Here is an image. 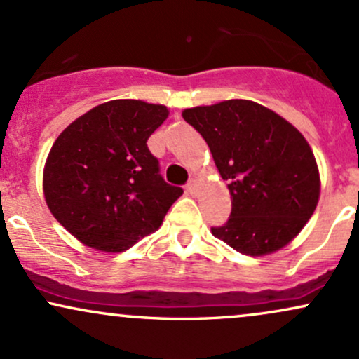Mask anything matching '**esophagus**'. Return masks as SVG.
I'll use <instances>...</instances> for the list:
<instances>
[{"label": "esophagus", "instance_id": "34e87169", "mask_svg": "<svg viewBox=\"0 0 359 359\" xmlns=\"http://www.w3.org/2000/svg\"><path fill=\"white\" fill-rule=\"evenodd\" d=\"M196 187H197V182H196V180H191V182H189L187 185H185V189H187V192H191V194L196 192Z\"/></svg>", "mask_w": 359, "mask_h": 359}]
</instances>
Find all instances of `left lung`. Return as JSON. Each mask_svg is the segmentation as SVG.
Returning <instances> with one entry per match:
<instances>
[{
    "label": "left lung",
    "mask_w": 359,
    "mask_h": 359,
    "mask_svg": "<svg viewBox=\"0 0 359 359\" xmlns=\"http://www.w3.org/2000/svg\"><path fill=\"white\" fill-rule=\"evenodd\" d=\"M182 116L203 135L228 180L231 216L211 228L214 236L248 257L287 246L311 219L320 196L319 168L304 135L248 100L187 108Z\"/></svg>",
    "instance_id": "left-lung-1"
}]
</instances>
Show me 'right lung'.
I'll list each match as a JSON object with an SVG mask.
<instances>
[{
    "label": "right lung",
    "instance_id": "add662e5",
    "mask_svg": "<svg viewBox=\"0 0 359 359\" xmlns=\"http://www.w3.org/2000/svg\"><path fill=\"white\" fill-rule=\"evenodd\" d=\"M168 118L163 104L113 100L65 128L48 151L43 196L82 245L119 253L156 231L182 189L158 174L147 140Z\"/></svg>",
    "mask_w": 359,
    "mask_h": 359
}]
</instances>
